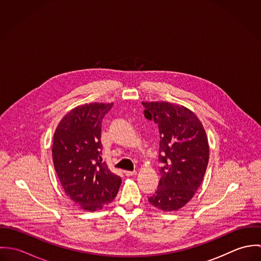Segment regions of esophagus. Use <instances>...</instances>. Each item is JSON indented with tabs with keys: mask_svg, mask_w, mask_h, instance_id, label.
Returning <instances> with one entry per match:
<instances>
[{
	"mask_svg": "<svg viewBox=\"0 0 261 261\" xmlns=\"http://www.w3.org/2000/svg\"><path fill=\"white\" fill-rule=\"evenodd\" d=\"M137 174V172H129V171H124V175L126 177H132V176H135Z\"/></svg>",
	"mask_w": 261,
	"mask_h": 261,
	"instance_id": "34e87169",
	"label": "esophagus"
}]
</instances>
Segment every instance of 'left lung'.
Listing matches in <instances>:
<instances>
[{
    "label": "left lung",
    "mask_w": 261,
    "mask_h": 261,
    "mask_svg": "<svg viewBox=\"0 0 261 261\" xmlns=\"http://www.w3.org/2000/svg\"><path fill=\"white\" fill-rule=\"evenodd\" d=\"M145 116L153 120L161 136V179L149 202L163 211H177L201 185L209 161V145L200 119L183 106L143 101Z\"/></svg>",
    "instance_id": "obj_1"
}]
</instances>
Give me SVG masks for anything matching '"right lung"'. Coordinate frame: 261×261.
I'll use <instances>...</instances> for the list:
<instances>
[{
	"instance_id": "1",
	"label": "right lung",
	"mask_w": 261,
	"mask_h": 261,
	"mask_svg": "<svg viewBox=\"0 0 261 261\" xmlns=\"http://www.w3.org/2000/svg\"><path fill=\"white\" fill-rule=\"evenodd\" d=\"M112 103L76 107L60 120L53 136L52 156L66 195L86 211L103 208L115 198L121 178L102 162L101 121Z\"/></svg>"
}]
</instances>
